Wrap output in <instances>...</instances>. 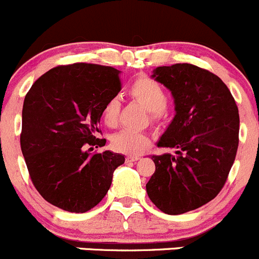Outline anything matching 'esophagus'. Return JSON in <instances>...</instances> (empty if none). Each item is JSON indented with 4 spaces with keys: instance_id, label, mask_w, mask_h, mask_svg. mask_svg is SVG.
<instances>
[{
    "instance_id": "esophagus-1",
    "label": "esophagus",
    "mask_w": 259,
    "mask_h": 259,
    "mask_svg": "<svg viewBox=\"0 0 259 259\" xmlns=\"http://www.w3.org/2000/svg\"><path fill=\"white\" fill-rule=\"evenodd\" d=\"M138 159H140L139 155H127V157L125 158V160H126V162H137Z\"/></svg>"
}]
</instances>
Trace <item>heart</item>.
Instances as JSON below:
<instances>
[{"instance_id":"b5f03b06","label":"heart","mask_w":259,"mask_h":259,"mask_svg":"<svg viewBox=\"0 0 259 259\" xmlns=\"http://www.w3.org/2000/svg\"><path fill=\"white\" fill-rule=\"evenodd\" d=\"M130 99L137 101L148 110L149 121L153 125H160L167 116L165 106L168 104V97L162 84L150 77H138L127 89ZM120 114L119 100L112 97L101 110V117L105 125L114 127L117 124ZM149 137L143 132L134 130H121L112 135V149L125 154H139L149 144Z\"/></svg>"}]
</instances>
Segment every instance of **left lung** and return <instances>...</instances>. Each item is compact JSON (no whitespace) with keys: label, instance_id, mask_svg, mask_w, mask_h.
I'll use <instances>...</instances> for the list:
<instances>
[{"label":"left lung","instance_id":"1","mask_svg":"<svg viewBox=\"0 0 259 259\" xmlns=\"http://www.w3.org/2000/svg\"><path fill=\"white\" fill-rule=\"evenodd\" d=\"M155 79L172 91L176 116L158 142L176 154L152 155L150 201L169 215L211 201L224 187L239 144V112L227 84L188 63L158 67Z\"/></svg>","mask_w":259,"mask_h":259}]
</instances>
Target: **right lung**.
I'll use <instances>...</instances> for the list:
<instances>
[{"label":"right lung","instance_id":"right-lung-1","mask_svg":"<svg viewBox=\"0 0 259 259\" xmlns=\"http://www.w3.org/2000/svg\"><path fill=\"white\" fill-rule=\"evenodd\" d=\"M121 90L120 71L73 63L37 78L25 96L20 145L37 192L54 206L86 212L111 186L124 155L105 150L97 133L101 110Z\"/></svg>","mask_w":259,"mask_h":259}]
</instances>
